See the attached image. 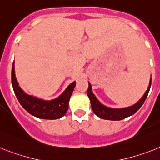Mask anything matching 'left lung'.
<instances>
[{
    "instance_id": "left-lung-1",
    "label": "left lung",
    "mask_w": 160,
    "mask_h": 160,
    "mask_svg": "<svg viewBox=\"0 0 160 160\" xmlns=\"http://www.w3.org/2000/svg\"><path fill=\"white\" fill-rule=\"evenodd\" d=\"M151 77L150 79L148 88H147L146 91L143 94V96L133 105L127 107H122V108H113V107H109L103 105L102 103L99 102V100L97 98V97L95 96L94 93L92 92V85L89 82H88V88L87 90V95H88V98L90 100L92 110L97 116H98L101 119H107V120H121V119H125L127 117H129V116L136 113L137 111L140 109V107L143 105L146 97L148 95L150 88H151Z\"/></svg>"
}]
</instances>
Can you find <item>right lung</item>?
I'll return each instance as SVG.
<instances>
[{
  "mask_svg": "<svg viewBox=\"0 0 160 160\" xmlns=\"http://www.w3.org/2000/svg\"><path fill=\"white\" fill-rule=\"evenodd\" d=\"M11 80L14 93L21 106L32 115L44 119H60L67 113L69 100L76 84V81L71 83L56 98L51 100L39 98L37 97L28 94L19 86L15 76L14 62L12 66Z\"/></svg>",
  "mask_w": 160,
  "mask_h": 160,
  "instance_id": "add662e5",
  "label": "right lung"
}]
</instances>
